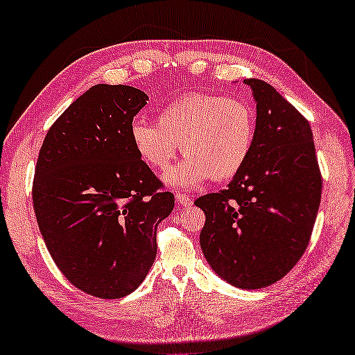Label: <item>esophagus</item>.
I'll return each instance as SVG.
<instances>
[{"label": "esophagus", "instance_id": "obj_1", "mask_svg": "<svg viewBox=\"0 0 355 355\" xmlns=\"http://www.w3.org/2000/svg\"><path fill=\"white\" fill-rule=\"evenodd\" d=\"M175 200H177V204L182 205V207H191V205H193V202H194L193 199L189 198V196L180 194V193L175 194Z\"/></svg>", "mask_w": 355, "mask_h": 355}]
</instances>
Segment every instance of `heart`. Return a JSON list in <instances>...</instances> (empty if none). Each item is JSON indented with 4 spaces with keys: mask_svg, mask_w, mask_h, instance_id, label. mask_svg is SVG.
Masks as SVG:
<instances>
[{
    "mask_svg": "<svg viewBox=\"0 0 355 355\" xmlns=\"http://www.w3.org/2000/svg\"><path fill=\"white\" fill-rule=\"evenodd\" d=\"M254 137L256 116L248 104L207 93L168 103L157 114V125L136 118L129 126L134 148L155 171L168 168L180 148L188 156L164 178L177 188L235 177L250 159Z\"/></svg>",
    "mask_w": 355,
    "mask_h": 355,
    "instance_id": "1",
    "label": "heart"
}]
</instances>
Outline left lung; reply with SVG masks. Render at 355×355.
<instances>
[{
    "label": "left lung",
    "mask_w": 355,
    "mask_h": 355,
    "mask_svg": "<svg viewBox=\"0 0 355 355\" xmlns=\"http://www.w3.org/2000/svg\"><path fill=\"white\" fill-rule=\"evenodd\" d=\"M245 83L256 101L250 159L226 189L194 204L205 213L200 248L208 266L250 291L277 283L303 256L322 180L309 123L267 82Z\"/></svg>",
    "instance_id": "left-lung-1"
}]
</instances>
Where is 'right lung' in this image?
<instances>
[{"label":"right lung","instance_id":"1","mask_svg":"<svg viewBox=\"0 0 355 355\" xmlns=\"http://www.w3.org/2000/svg\"><path fill=\"white\" fill-rule=\"evenodd\" d=\"M147 101L134 87L94 85L53 123L39 151V230L61 273L99 299L139 288L155 262L157 224L175 204L129 139Z\"/></svg>","mask_w":355,"mask_h":355}]
</instances>
